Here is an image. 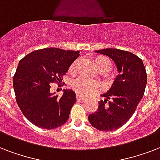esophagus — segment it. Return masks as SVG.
Returning <instances> with one entry per match:
<instances>
[{"mask_svg":"<svg viewBox=\"0 0 160 160\" xmlns=\"http://www.w3.org/2000/svg\"><path fill=\"white\" fill-rule=\"evenodd\" d=\"M76 100H85V98L84 97V96H82V95H79V94H77V95H76Z\"/></svg>","mask_w":160,"mask_h":160,"instance_id":"esophagus-1","label":"esophagus"}]
</instances>
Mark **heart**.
Masks as SVG:
<instances>
[{"mask_svg":"<svg viewBox=\"0 0 160 160\" xmlns=\"http://www.w3.org/2000/svg\"><path fill=\"white\" fill-rule=\"evenodd\" d=\"M93 62L95 64V67L102 73L108 72L109 70H111L113 65L111 60L105 55L95 56L93 60ZM76 65H77V61H75L70 66V70H69L70 72L75 71ZM72 89L79 95L86 96L102 90V85L100 83L96 81H91V80H85L83 78H79L72 83Z\"/></svg>","mask_w":160,"mask_h":160,"instance_id":"heart-1","label":"heart"}]
</instances>
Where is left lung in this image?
Listing matches in <instances>:
<instances>
[{"instance_id": "8db88e82", "label": "left lung", "mask_w": 160, "mask_h": 160, "mask_svg": "<svg viewBox=\"0 0 160 160\" xmlns=\"http://www.w3.org/2000/svg\"><path fill=\"white\" fill-rule=\"evenodd\" d=\"M97 53L109 56L116 64L119 74L97 111L88 117L90 124L101 131H113L123 126L135 112L144 94L147 74L143 60L137 55L119 49H104Z\"/></svg>"}]
</instances>
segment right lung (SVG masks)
Here are the masks:
<instances>
[{
    "label": "right lung",
    "mask_w": 160,
    "mask_h": 160,
    "mask_svg": "<svg viewBox=\"0 0 160 160\" xmlns=\"http://www.w3.org/2000/svg\"><path fill=\"white\" fill-rule=\"evenodd\" d=\"M80 51L59 48L37 50L22 58L13 77L16 103L24 116L36 126L53 129L67 121L76 101L71 90L60 98L50 92L51 83H60Z\"/></svg>",
    "instance_id": "right-lung-1"
}]
</instances>
